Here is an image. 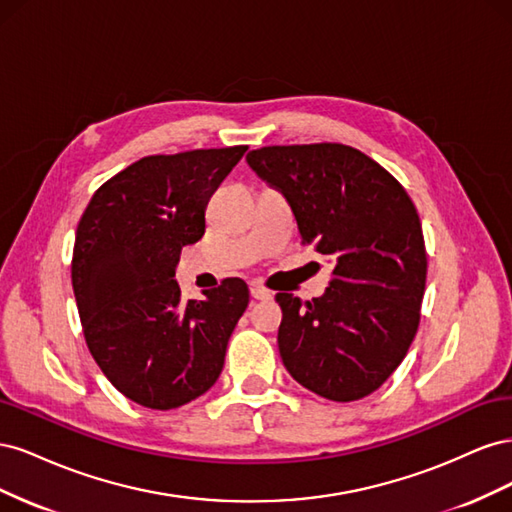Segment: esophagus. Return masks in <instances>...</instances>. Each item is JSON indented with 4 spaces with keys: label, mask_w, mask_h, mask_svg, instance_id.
Listing matches in <instances>:
<instances>
[{
    "label": "esophagus",
    "mask_w": 512,
    "mask_h": 512,
    "mask_svg": "<svg viewBox=\"0 0 512 512\" xmlns=\"http://www.w3.org/2000/svg\"><path fill=\"white\" fill-rule=\"evenodd\" d=\"M250 294H252V299H258V301H265V299H271V292H269L267 288H262V286H258V284H252V286H250Z\"/></svg>",
    "instance_id": "obj_1"
}]
</instances>
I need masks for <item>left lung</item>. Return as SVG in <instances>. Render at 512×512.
I'll return each instance as SVG.
<instances>
[{
	"instance_id": "8db88e82",
	"label": "left lung",
	"mask_w": 512,
	"mask_h": 512,
	"mask_svg": "<svg viewBox=\"0 0 512 512\" xmlns=\"http://www.w3.org/2000/svg\"><path fill=\"white\" fill-rule=\"evenodd\" d=\"M245 160L284 194L303 245L333 262L322 297L275 294L284 367L324 399L374 393L404 361L421 320L427 254L408 192L339 143L262 147Z\"/></svg>"
}]
</instances>
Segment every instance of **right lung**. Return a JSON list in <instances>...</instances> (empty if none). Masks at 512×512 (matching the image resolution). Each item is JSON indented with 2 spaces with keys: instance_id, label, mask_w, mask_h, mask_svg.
Wrapping results in <instances>:
<instances>
[{
  "instance_id": "1",
  "label": "right lung",
  "mask_w": 512,
  "mask_h": 512,
  "mask_svg": "<svg viewBox=\"0 0 512 512\" xmlns=\"http://www.w3.org/2000/svg\"><path fill=\"white\" fill-rule=\"evenodd\" d=\"M245 145L147 156L91 196L76 228L72 288L87 348L119 393L173 410L220 378L228 339L250 303L239 277L181 301L183 245L205 235L211 194Z\"/></svg>"
}]
</instances>
